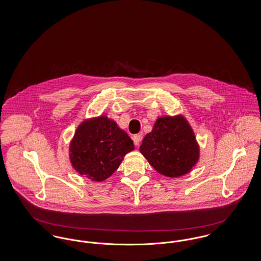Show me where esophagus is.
Wrapping results in <instances>:
<instances>
[{
	"instance_id": "1",
	"label": "esophagus",
	"mask_w": 261,
	"mask_h": 261,
	"mask_svg": "<svg viewBox=\"0 0 261 261\" xmlns=\"http://www.w3.org/2000/svg\"><path fill=\"white\" fill-rule=\"evenodd\" d=\"M141 140H142V136L141 135H134L133 136V141H134V144H135V146H137V147H139Z\"/></svg>"
}]
</instances>
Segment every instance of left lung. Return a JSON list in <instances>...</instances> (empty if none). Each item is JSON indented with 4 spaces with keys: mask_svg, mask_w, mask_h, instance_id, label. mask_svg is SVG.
Returning <instances> with one entry per match:
<instances>
[{
    "mask_svg": "<svg viewBox=\"0 0 261 261\" xmlns=\"http://www.w3.org/2000/svg\"><path fill=\"white\" fill-rule=\"evenodd\" d=\"M140 151L159 173L171 178L189 173L199 159L195 133L181 114L159 117Z\"/></svg>",
    "mask_w": 261,
    "mask_h": 261,
    "instance_id": "8db88e82",
    "label": "left lung"
}]
</instances>
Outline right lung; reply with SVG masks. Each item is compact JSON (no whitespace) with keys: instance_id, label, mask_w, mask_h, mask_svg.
<instances>
[{"instance_id":"right-lung-1","label":"right lung","mask_w":261,"mask_h":261,"mask_svg":"<svg viewBox=\"0 0 261 261\" xmlns=\"http://www.w3.org/2000/svg\"><path fill=\"white\" fill-rule=\"evenodd\" d=\"M133 141L115 121L106 115L85 119L77 127L69 144L72 167L92 181L101 182L114 173Z\"/></svg>"}]
</instances>
